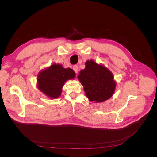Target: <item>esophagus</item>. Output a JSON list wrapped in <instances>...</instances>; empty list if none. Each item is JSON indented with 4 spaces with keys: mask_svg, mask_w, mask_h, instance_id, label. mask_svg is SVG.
I'll return each mask as SVG.
<instances>
[{
    "mask_svg": "<svg viewBox=\"0 0 157 157\" xmlns=\"http://www.w3.org/2000/svg\"><path fill=\"white\" fill-rule=\"evenodd\" d=\"M73 69L76 73H77L78 72V67L77 65H75L73 67Z\"/></svg>",
    "mask_w": 157,
    "mask_h": 157,
    "instance_id": "34e87169",
    "label": "esophagus"
}]
</instances>
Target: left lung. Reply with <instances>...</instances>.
I'll list each match as a JSON object with an SVG mask.
<instances>
[{"mask_svg":"<svg viewBox=\"0 0 157 157\" xmlns=\"http://www.w3.org/2000/svg\"><path fill=\"white\" fill-rule=\"evenodd\" d=\"M85 65L86 67L80 71L78 78L84 86L86 97L90 101H106L115 90L116 83L112 73L93 60L87 61Z\"/></svg>","mask_w":157,"mask_h":157,"instance_id":"obj_1","label":"left lung"}]
</instances>
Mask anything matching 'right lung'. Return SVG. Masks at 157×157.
<instances>
[{
    "instance_id": "right-lung-1",
    "label": "right lung",
    "mask_w": 157,
    "mask_h": 157,
    "mask_svg": "<svg viewBox=\"0 0 157 157\" xmlns=\"http://www.w3.org/2000/svg\"><path fill=\"white\" fill-rule=\"evenodd\" d=\"M75 77V73L72 69H65L59 64L54 63L39 73L37 78L38 88L48 97L58 98L65 81Z\"/></svg>"
}]
</instances>
